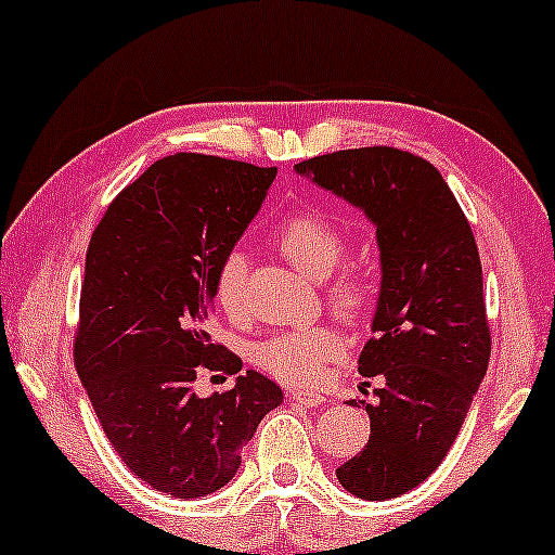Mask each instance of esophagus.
Wrapping results in <instances>:
<instances>
[{"label":"esophagus","mask_w":555,"mask_h":555,"mask_svg":"<svg viewBox=\"0 0 555 555\" xmlns=\"http://www.w3.org/2000/svg\"><path fill=\"white\" fill-rule=\"evenodd\" d=\"M289 403H297L302 408H319L324 405V395H315V392H302V389H292V392L287 395Z\"/></svg>","instance_id":"obj_1"}]
</instances>
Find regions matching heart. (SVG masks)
Masks as SVG:
<instances>
[{
	"instance_id": "b5f03b06",
	"label": "heart",
	"mask_w": 555,
	"mask_h": 555,
	"mask_svg": "<svg viewBox=\"0 0 555 555\" xmlns=\"http://www.w3.org/2000/svg\"><path fill=\"white\" fill-rule=\"evenodd\" d=\"M271 242L292 266L308 276H326L343 258L347 234L332 216L319 208L287 212L271 231ZM247 255L231 249L212 276V295L229 315L245 313ZM328 306L350 324H361L376 306V284L363 268H345L326 284ZM345 356V337L334 326L319 324L292 328L268 337L253 350L255 366L292 387H313L324 379L326 366Z\"/></svg>"
}]
</instances>
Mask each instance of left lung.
Returning a JSON list of instances; mask_svg holds the SVG:
<instances>
[{
	"label": "left lung",
	"mask_w": 555,
	"mask_h": 555,
	"mask_svg": "<svg viewBox=\"0 0 555 555\" xmlns=\"http://www.w3.org/2000/svg\"><path fill=\"white\" fill-rule=\"evenodd\" d=\"M295 168L366 210L376 227V337L358 371L382 385L374 405L361 400L369 442L337 479L363 501H389L442 464L485 379L492 339L477 240L440 170L413 152L339 150Z\"/></svg>",
	"instance_id": "8db88e82"
}]
</instances>
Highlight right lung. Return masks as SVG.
Returning a JSON list of instances; mask_svg holds the SVG:
<instances>
[{"instance_id":"add662e5","label":"right lung","mask_w":555,"mask_h":555,"mask_svg":"<svg viewBox=\"0 0 555 555\" xmlns=\"http://www.w3.org/2000/svg\"><path fill=\"white\" fill-rule=\"evenodd\" d=\"M273 176L176 152L131 181L91 234L73 361L124 464L173 498L221 490L260 418L282 403V387L253 369L210 398L192 389L199 374L242 371L208 334L212 276Z\"/></svg>"}]
</instances>
